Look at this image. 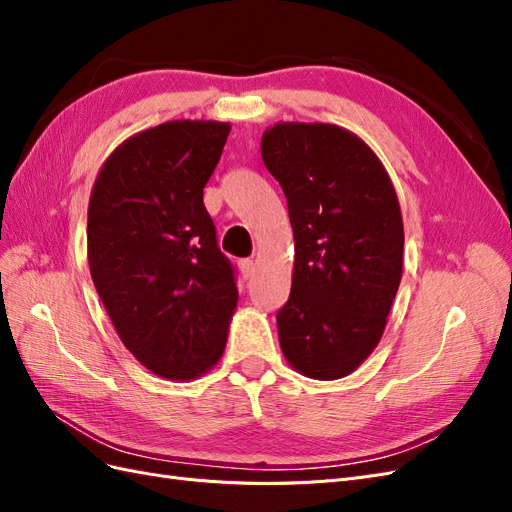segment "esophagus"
<instances>
[{
    "instance_id": "1",
    "label": "esophagus",
    "mask_w": 512,
    "mask_h": 512,
    "mask_svg": "<svg viewBox=\"0 0 512 512\" xmlns=\"http://www.w3.org/2000/svg\"><path fill=\"white\" fill-rule=\"evenodd\" d=\"M239 269H241V273H243L245 280H250V277H252V275H254V271H256L254 260H250V258H243V260H239Z\"/></svg>"
}]
</instances>
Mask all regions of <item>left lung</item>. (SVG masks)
Segmentation results:
<instances>
[{
  "label": "left lung",
  "mask_w": 512,
  "mask_h": 512,
  "mask_svg": "<svg viewBox=\"0 0 512 512\" xmlns=\"http://www.w3.org/2000/svg\"><path fill=\"white\" fill-rule=\"evenodd\" d=\"M294 235L292 288L277 312L292 369L344 378L374 352L404 269V220L371 147L333 123H275L260 141Z\"/></svg>",
  "instance_id": "obj_1"
}]
</instances>
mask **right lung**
I'll use <instances>...</instances> for the list:
<instances>
[{
  "label": "right lung",
  "mask_w": 512,
  "mask_h": 512,
  "mask_svg": "<svg viewBox=\"0 0 512 512\" xmlns=\"http://www.w3.org/2000/svg\"><path fill=\"white\" fill-rule=\"evenodd\" d=\"M228 132L203 119L138 132L91 190V280L123 346L160 378L194 380L218 363L239 301L203 203Z\"/></svg>",
  "instance_id": "add662e5"
}]
</instances>
